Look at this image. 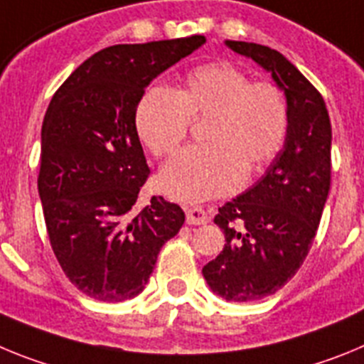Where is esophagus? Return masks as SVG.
<instances>
[{"instance_id":"34e87169","label":"esophagus","mask_w":364,"mask_h":364,"mask_svg":"<svg viewBox=\"0 0 364 364\" xmlns=\"http://www.w3.org/2000/svg\"><path fill=\"white\" fill-rule=\"evenodd\" d=\"M210 220L208 217V211L200 205H193V208H186V222L188 224H193V226H200V224H205Z\"/></svg>"}]
</instances>
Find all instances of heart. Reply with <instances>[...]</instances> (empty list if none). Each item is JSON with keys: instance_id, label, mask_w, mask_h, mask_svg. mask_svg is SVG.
Wrapping results in <instances>:
<instances>
[{"instance_id": "1", "label": "heart", "mask_w": 364, "mask_h": 364, "mask_svg": "<svg viewBox=\"0 0 364 364\" xmlns=\"http://www.w3.org/2000/svg\"><path fill=\"white\" fill-rule=\"evenodd\" d=\"M202 124L208 144L184 149L160 173V188L175 200L198 202L230 195L244 176L264 169L281 151L290 124L279 85L250 82L228 62L193 67L175 91L154 85L134 112L136 131L156 159L171 156L191 122Z\"/></svg>"}]
</instances>
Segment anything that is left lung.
I'll list each match as a JSON object with an SVG mask.
<instances>
[{"label": "left lung", "instance_id": "8db88e82", "mask_svg": "<svg viewBox=\"0 0 364 364\" xmlns=\"http://www.w3.org/2000/svg\"><path fill=\"white\" fill-rule=\"evenodd\" d=\"M269 70L284 91L290 124L284 147L253 188L218 208L226 244L202 268L226 301H259L279 291L306 259L332 180V125L321 92L297 67L266 45L226 41Z\"/></svg>", "mask_w": 364, "mask_h": 364}]
</instances>
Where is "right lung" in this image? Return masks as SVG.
Returning a JSON list of instances; mask_svg holds the SVG:
<instances>
[{
	"instance_id": "add662e5",
	"label": "right lung",
	"mask_w": 364,
	"mask_h": 364,
	"mask_svg": "<svg viewBox=\"0 0 364 364\" xmlns=\"http://www.w3.org/2000/svg\"><path fill=\"white\" fill-rule=\"evenodd\" d=\"M204 43L197 34L112 45L85 60L50 100L38 193L54 255L87 297L122 302L140 294L160 247L184 224L182 208L162 197L134 211L151 173L134 112L151 80Z\"/></svg>"
}]
</instances>
